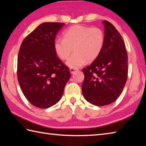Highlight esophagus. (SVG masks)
<instances>
[{
	"mask_svg": "<svg viewBox=\"0 0 146 146\" xmlns=\"http://www.w3.org/2000/svg\"><path fill=\"white\" fill-rule=\"evenodd\" d=\"M76 70V69H74V68H70V71L71 74H73Z\"/></svg>",
	"mask_w": 146,
	"mask_h": 146,
	"instance_id": "obj_1",
	"label": "esophagus"
}]
</instances>
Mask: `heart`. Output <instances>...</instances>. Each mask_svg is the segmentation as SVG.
<instances>
[{
  "label": "heart",
  "instance_id": "b5f03b06",
  "mask_svg": "<svg viewBox=\"0 0 146 146\" xmlns=\"http://www.w3.org/2000/svg\"><path fill=\"white\" fill-rule=\"evenodd\" d=\"M105 44V35L100 28L76 25L70 27L63 33V39L59 38L54 42L57 56L62 60L69 57L66 61L70 68H78L86 62L93 61L100 54Z\"/></svg>",
  "mask_w": 146,
  "mask_h": 146
}]
</instances>
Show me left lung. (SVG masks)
<instances>
[{"instance_id": "8db88e82", "label": "left lung", "mask_w": 146, "mask_h": 146, "mask_svg": "<svg viewBox=\"0 0 146 146\" xmlns=\"http://www.w3.org/2000/svg\"><path fill=\"white\" fill-rule=\"evenodd\" d=\"M105 44L100 54L83 69L82 91L85 100L96 106L115 101L127 79L128 57L125 43L112 24L104 21Z\"/></svg>"}]
</instances>
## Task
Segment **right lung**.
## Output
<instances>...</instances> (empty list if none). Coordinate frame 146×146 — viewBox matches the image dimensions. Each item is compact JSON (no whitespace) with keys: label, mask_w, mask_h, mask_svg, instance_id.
<instances>
[{"label":"right lung","mask_w":146,"mask_h":146,"mask_svg":"<svg viewBox=\"0 0 146 146\" xmlns=\"http://www.w3.org/2000/svg\"><path fill=\"white\" fill-rule=\"evenodd\" d=\"M64 23H44L24 39L17 59L21 90L34 106L47 108L57 104L71 74L54 49L56 36Z\"/></svg>","instance_id":"right-lung-1"}]
</instances>
